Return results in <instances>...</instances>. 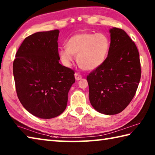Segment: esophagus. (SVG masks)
<instances>
[{
	"label": "esophagus",
	"instance_id": "1",
	"mask_svg": "<svg viewBox=\"0 0 155 155\" xmlns=\"http://www.w3.org/2000/svg\"><path fill=\"white\" fill-rule=\"evenodd\" d=\"M74 77H75V78L77 81H79L80 79L82 78V76L78 74V73H77V72H76L74 74Z\"/></svg>",
	"mask_w": 155,
	"mask_h": 155
}]
</instances>
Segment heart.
Instances as JSON below:
<instances>
[{
  "label": "heart",
  "instance_id": "b5f03b06",
  "mask_svg": "<svg viewBox=\"0 0 155 155\" xmlns=\"http://www.w3.org/2000/svg\"><path fill=\"white\" fill-rule=\"evenodd\" d=\"M110 41L103 33H79L72 35L66 48L59 51L63 64L69 67L77 55V61L85 70H94L103 64L109 53Z\"/></svg>",
  "mask_w": 155,
  "mask_h": 155
}]
</instances>
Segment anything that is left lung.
Listing matches in <instances>:
<instances>
[{
	"instance_id": "8db88e82",
	"label": "left lung",
	"mask_w": 155,
	"mask_h": 155,
	"mask_svg": "<svg viewBox=\"0 0 155 155\" xmlns=\"http://www.w3.org/2000/svg\"><path fill=\"white\" fill-rule=\"evenodd\" d=\"M108 55L101 66L87 77L90 101L106 115L122 112L134 97L141 78L140 54L134 41L124 30H109Z\"/></svg>"
}]
</instances>
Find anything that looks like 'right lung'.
Here are the masks:
<instances>
[{"label": "right lung", "mask_w": 155, "mask_h": 155, "mask_svg": "<svg viewBox=\"0 0 155 155\" xmlns=\"http://www.w3.org/2000/svg\"><path fill=\"white\" fill-rule=\"evenodd\" d=\"M58 29L32 34L15 54L13 72L17 96L36 117L51 119L66 108L74 71L59 63Z\"/></svg>", "instance_id": "right-lung-1"}]
</instances>
